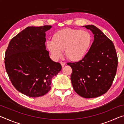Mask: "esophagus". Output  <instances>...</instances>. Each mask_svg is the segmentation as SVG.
<instances>
[{
  "instance_id": "esophagus-1",
  "label": "esophagus",
  "mask_w": 124,
  "mask_h": 124,
  "mask_svg": "<svg viewBox=\"0 0 124 124\" xmlns=\"http://www.w3.org/2000/svg\"><path fill=\"white\" fill-rule=\"evenodd\" d=\"M60 63H61V64L62 67H64V65H65V63H64V62H60Z\"/></svg>"
}]
</instances>
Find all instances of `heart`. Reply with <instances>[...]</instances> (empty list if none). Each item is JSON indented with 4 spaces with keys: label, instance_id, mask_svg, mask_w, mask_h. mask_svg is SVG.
Returning <instances> with one entry per match:
<instances>
[{
    "label": "heart",
    "instance_id": "b5f03b06",
    "mask_svg": "<svg viewBox=\"0 0 124 124\" xmlns=\"http://www.w3.org/2000/svg\"><path fill=\"white\" fill-rule=\"evenodd\" d=\"M92 42L91 33L79 29L65 28L56 32L52 40H48L46 46L55 58H59L64 50L65 56L69 60L78 62L89 51Z\"/></svg>",
    "mask_w": 124,
    "mask_h": 124
}]
</instances>
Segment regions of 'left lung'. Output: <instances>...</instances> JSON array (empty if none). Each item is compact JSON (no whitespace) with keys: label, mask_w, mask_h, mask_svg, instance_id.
I'll list each match as a JSON object with an SVG mask.
<instances>
[{"label":"left lung","mask_w":124,"mask_h":124,"mask_svg":"<svg viewBox=\"0 0 124 124\" xmlns=\"http://www.w3.org/2000/svg\"><path fill=\"white\" fill-rule=\"evenodd\" d=\"M94 35V40L82 60L68 63L72 69L70 79L74 91L84 98L103 95L112 85L117 67L114 44L94 25L83 26Z\"/></svg>","instance_id":"left-lung-1"}]
</instances>
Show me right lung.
<instances>
[{
  "label": "right lung",
  "instance_id": "obj_1",
  "mask_svg": "<svg viewBox=\"0 0 124 124\" xmlns=\"http://www.w3.org/2000/svg\"><path fill=\"white\" fill-rule=\"evenodd\" d=\"M51 27H27L11 39L5 52V69L12 84L29 97L47 93L52 78L62 69L46 50L45 32Z\"/></svg>",
  "mask_w": 124,
  "mask_h": 124
}]
</instances>
